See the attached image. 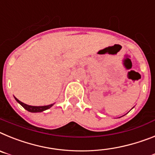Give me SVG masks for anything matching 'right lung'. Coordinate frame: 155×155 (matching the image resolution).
I'll list each match as a JSON object with an SVG mask.
<instances>
[{"label":"right lung","mask_w":155,"mask_h":155,"mask_svg":"<svg viewBox=\"0 0 155 155\" xmlns=\"http://www.w3.org/2000/svg\"><path fill=\"white\" fill-rule=\"evenodd\" d=\"M15 100L17 101H18V103H19L20 104H21L24 108H25V109L27 110L28 111H30V112H41V111H43L49 109L50 107H51L52 106L54 105V104H50V105H46V106H30L22 103L21 101H18L16 97H15Z\"/></svg>","instance_id":"obj_1"}]
</instances>
